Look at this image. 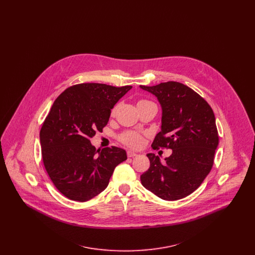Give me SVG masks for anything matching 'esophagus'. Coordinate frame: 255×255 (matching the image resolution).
Listing matches in <instances>:
<instances>
[{"label":"esophagus","mask_w":255,"mask_h":255,"mask_svg":"<svg viewBox=\"0 0 255 255\" xmlns=\"http://www.w3.org/2000/svg\"><path fill=\"white\" fill-rule=\"evenodd\" d=\"M137 155V153H135V152H133V151H127V156L129 157V158H133V157H135Z\"/></svg>","instance_id":"obj_1"}]
</instances>
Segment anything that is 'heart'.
I'll return each instance as SVG.
<instances>
[{
    "mask_svg": "<svg viewBox=\"0 0 255 255\" xmlns=\"http://www.w3.org/2000/svg\"><path fill=\"white\" fill-rule=\"evenodd\" d=\"M146 103H152L148 100H139L138 104H146ZM115 113V110H113V114ZM121 140L124 144L130 146V147H138L142 142V137L139 133H135V132H126V133H122L121 135Z\"/></svg>",
    "mask_w": 255,
    "mask_h": 255,
    "instance_id": "b5f03b06",
    "label": "heart"
}]
</instances>
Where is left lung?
I'll list each match as a JSON object with an SVG mask.
<instances>
[{
    "label": "left lung",
    "mask_w": 255,
    "mask_h": 255,
    "mask_svg": "<svg viewBox=\"0 0 255 255\" xmlns=\"http://www.w3.org/2000/svg\"><path fill=\"white\" fill-rule=\"evenodd\" d=\"M140 89L157 97L162 111L153 149H172L164 163L155 154H147L150 167L140 181L162 200H180L194 192L212 168L219 144L214 113L203 97L180 82Z\"/></svg>",
    "instance_id": "8db88e82"
}]
</instances>
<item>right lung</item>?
Masks as SVG:
<instances>
[{
	"label": "right lung",
	"instance_id": "right-lung-1",
	"mask_svg": "<svg viewBox=\"0 0 255 255\" xmlns=\"http://www.w3.org/2000/svg\"><path fill=\"white\" fill-rule=\"evenodd\" d=\"M132 86L82 83L55 99L40 131L45 168L62 194L86 202L109 184L117 165L127 159L119 147L97 150L90 138L107 125L111 110Z\"/></svg>",
	"mask_w": 255,
	"mask_h": 255
}]
</instances>
